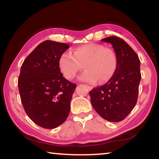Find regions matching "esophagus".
Segmentation results:
<instances>
[{
    "label": "esophagus",
    "instance_id": "esophagus-1",
    "mask_svg": "<svg viewBox=\"0 0 159 159\" xmlns=\"http://www.w3.org/2000/svg\"><path fill=\"white\" fill-rule=\"evenodd\" d=\"M86 86H87V88H88V89H89V90H92V89H93V87L90 86V85H86Z\"/></svg>",
    "mask_w": 159,
    "mask_h": 159
}]
</instances>
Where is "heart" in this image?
I'll list each match as a JSON object with an SVG mask.
<instances>
[{"label": "heart", "mask_w": 159, "mask_h": 159, "mask_svg": "<svg viewBox=\"0 0 159 159\" xmlns=\"http://www.w3.org/2000/svg\"><path fill=\"white\" fill-rule=\"evenodd\" d=\"M59 66L67 79H73L83 68L85 70L79 75L81 81L94 84L107 82L115 74L117 57L114 50L100 44H88L74 49L73 54L64 52L60 56Z\"/></svg>", "instance_id": "b5f03b06"}]
</instances>
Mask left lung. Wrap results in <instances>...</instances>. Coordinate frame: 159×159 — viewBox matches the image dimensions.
Returning a JSON list of instances; mask_svg holds the SVG:
<instances>
[{
    "label": "left lung",
    "mask_w": 159,
    "mask_h": 159,
    "mask_svg": "<svg viewBox=\"0 0 159 159\" xmlns=\"http://www.w3.org/2000/svg\"><path fill=\"white\" fill-rule=\"evenodd\" d=\"M112 45L117 57L115 74L106 84L90 91L93 107L110 122L125 119L137 104L141 80L140 61L132 47L117 36L101 39Z\"/></svg>",
    "instance_id": "obj_1"
}]
</instances>
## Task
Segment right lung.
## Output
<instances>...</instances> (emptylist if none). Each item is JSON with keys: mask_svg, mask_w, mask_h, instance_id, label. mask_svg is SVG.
<instances>
[{"mask_svg": "<svg viewBox=\"0 0 159 159\" xmlns=\"http://www.w3.org/2000/svg\"><path fill=\"white\" fill-rule=\"evenodd\" d=\"M68 44L46 40L22 63L18 89L25 112L45 129H54L66 121L76 84L64 77L59 66Z\"/></svg>", "mask_w": 159, "mask_h": 159, "instance_id": "right-lung-1", "label": "right lung"}]
</instances>
